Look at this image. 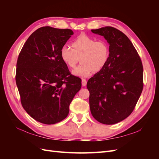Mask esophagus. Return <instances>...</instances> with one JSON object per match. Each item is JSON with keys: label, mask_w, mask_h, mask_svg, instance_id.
<instances>
[{"label": "esophagus", "mask_w": 159, "mask_h": 159, "mask_svg": "<svg viewBox=\"0 0 159 159\" xmlns=\"http://www.w3.org/2000/svg\"><path fill=\"white\" fill-rule=\"evenodd\" d=\"M81 81H82V85L83 86H85L86 84H87V80H86L85 79H82Z\"/></svg>", "instance_id": "obj_1"}]
</instances>
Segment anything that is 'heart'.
<instances>
[{
	"instance_id": "obj_1",
	"label": "heart",
	"mask_w": 159,
	"mask_h": 159,
	"mask_svg": "<svg viewBox=\"0 0 159 159\" xmlns=\"http://www.w3.org/2000/svg\"><path fill=\"white\" fill-rule=\"evenodd\" d=\"M71 48L62 46L60 55L62 61L70 68H74L80 60L81 64L73 71L75 75L88 77L94 70L102 71L107 66L110 57V48L104 40H96L95 38L85 35H79L71 42Z\"/></svg>"
}]
</instances>
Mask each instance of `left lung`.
Wrapping results in <instances>:
<instances>
[{
    "instance_id": "1",
    "label": "left lung",
    "mask_w": 159,
    "mask_h": 159,
    "mask_svg": "<svg viewBox=\"0 0 159 159\" xmlns=\"http://www.w3.org/2000/svg\"><path fill=\"white\" fill-rule=\"evenodd\" d=\"M104 36L109 44L107 66L87 83L89 107L101 123L113 125L131 114L143 89V67L129 38L111 26L91 30Z\"/></svg>"
}]
</instances>
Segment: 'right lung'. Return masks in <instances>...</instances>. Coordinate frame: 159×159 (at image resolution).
<instances>
[{
    "label": "right lung",
    "mask_w": 159,
    "mask_h": 159,
    "mask_svg": "<svg viewBox=\"0 0 159 159\" xmlns=\"http://www.w3.org/2000/svg\"><path fill=\"white\" fill-rule=\"evenodd\" d=\"M74 34L70 29L38 28L28 38L18 55L16 83L23 108L36 121L52 125L64 120L81 87L61 60L62 46Z\"/></svg>",
    "instance_id": "right-lung-1"
}]
</instances>
